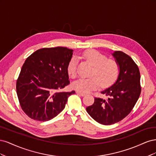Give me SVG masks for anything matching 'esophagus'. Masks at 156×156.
Returning <instances> with one entry per match:
<instances>
[{"label": "esophagus", "instance_id": "34e87169", "mask_svg": "<svg viewBox=\"0 0 156 156\" xmlns=\"http://www.w3.org/2000/svg\"><path fill=\"white\" fill-rule=\"evenodd\" d=\"M76 93H77V94H79V95H81V96H84L86 95V94H84V93H82V92H79V91H76Z\"/></svg>", "mask_w": 156, "mask_h": 156}]
</instances>
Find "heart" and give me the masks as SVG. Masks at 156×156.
Returning <instances> with one entry per match:
<instances>
[{
  "label": "heart",
  "mask_w": 156,
  "mask_h": 156,
  "mask_svg": "<svg viewBox=\"0 0 156 156\" xmlns=\"http://www.w3.org/2000/svg\"><path fill=\"white\" fill-rule=\"evenodd\" d=\"M83 58L93 66L88 79H79L73 83V88L77 91L88 93L96 90L99 86L105 88L114 82L119 73V66L115 60L96 50H88L83 54ZM78 59L73 57L68 65V73L75 78L77 74Z\"/></svg>",
  "instance_id": "1"
}]
</instances>
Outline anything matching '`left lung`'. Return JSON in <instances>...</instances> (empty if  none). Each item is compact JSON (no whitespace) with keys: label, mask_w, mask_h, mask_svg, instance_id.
<instances>
[{"label":"left lung","mask_w":156,"mask_h":156,"mask_svg":"<svg viewBox=\"0 0 156 156\" xmlns=\"http://www.w3.org/2000/svg\"><path fill=\"white\" fill-rule=\"evenodd\" d=\"M112 55L120 69L117 80L101 92L108 97L107 100L95 98L93 104L87 107L90 116L103 125H111L124 119L133 109L141 92L139 69L133 60L120 51Z\"/></svg>","instance_id":"left-lung-1"}]
</instances>
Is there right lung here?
<instances>
[{
  "label": "right lung",
  "instance_id": "obj_1",
  "mask_svg": "<svg viewBox=\"0 0 156 156\" xmlns=\"http://www.w3.org/2000/svg\"><path fill=\"white\" fill-rule=\"evenodd\" d=\"M73 51L63 47L42 48L26 59L17 80L16 91L21 108L30 119L51 120L75 93L60 91L69 84L68 65Z\"/></svg>",
  "mask_w": 156,
  "mask_h": 156
}]
</instances>
